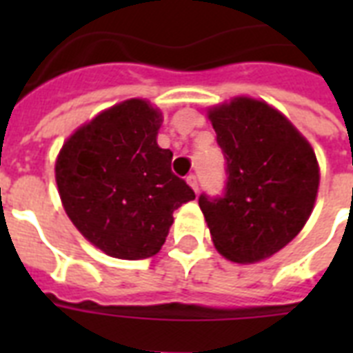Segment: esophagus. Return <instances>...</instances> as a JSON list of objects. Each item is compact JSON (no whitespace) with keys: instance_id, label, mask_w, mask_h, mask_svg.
<instances>
[{"instance_id":"esophagus-1","label":"esophagus","mask_w":353,"mask_h":353,"mask_svg":"<svg viewBox=\"0 0 353 353\" xmlns=\"http://www.w3.org/2000/svg\"><path fill=\"white\" fill-rule=\"evenodd\" d=\"M187 183H188V185H190V187L194 188V192H198V188H199L198 176H194V174H190V176H187Z\"/></svg>"}]
</instances>
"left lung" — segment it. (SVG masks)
Wrapping results in <instances>:
<instances>
[{"label": "left lung", "instance_id": "left-lung-1", "mask_svg": "<svg viewBox=\"0 0 353 353\" xmlns=\"http://www.w3.org/2000/svg\"><path fill=\"white\" fill-rule=\"evenodd\" d=\"M209 119L225 157L221 196H199L220 254L254 263L288 245L312 214L319 190L315 152L296 128L262 101L236 97Z\"/></svg>", "mask_w": 353, "mask_h": 353}]
</instances>
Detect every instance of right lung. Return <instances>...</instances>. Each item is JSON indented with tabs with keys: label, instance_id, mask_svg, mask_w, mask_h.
Returning a JSON list of instances; mask_svg holds the SVG:
<instances>
[{
	"label": "right lung",
	"instance_id": "1",
	"mask_svg": "<svg viewBox=\"0 0 353 353\" xmlns=\"http://www.w3.org/2000/svg\"><path fill=\"white\" fill-rule=\"evenodd\" d=\"M161 113L124 101L79 128L60 150L57 185L69 220L101 251L122 260L154 256L172 214L196 194L159 148Z\"/></svg>",
	"mask_w": 353,
	"mask_h": 353
}]
</instances>
